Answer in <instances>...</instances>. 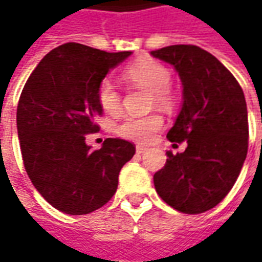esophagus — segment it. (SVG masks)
<instances>
[{
  "label": "esophagus",
  "mask_w": 262,
  "mask_h": 262,
  "mask_svg": "<svg viewBox=\"0 0 262 262\" xmlns=\"http://www.w3.org/2000/svg\"><path fill=\"white\" fill-rule=\"evenodd\" d=\"M147 150H148V148H147V147H143V146H137V148H136L137 155H143V153H146Z\"/></svg>",
  "instance_id": "34e87169"
}]
</instances>
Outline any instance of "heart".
I'll return each instance as SVG.
<instances>
[{
	"label": "heart",
	"mask_w": 262,
	"mask_h": 262,
	"mask_svg": "<svg viewBox=\"0 0 262 262\" xmlns=\"http://www.w3.org/2000/svg\"><path fill=\"white\" fill-rule=\"evenodd\" d=\"M122 76L128 83L150 92L159 107L167 109L172 106L173 99L167 89L172 81V74L163 64L150 58H143L126 67ZM96 96L106 114L116 115L121 111V95L111 80L106 78L100 81ZM162 125L163 121L157 115L126 116L116 126V134L136 143H148Z\"/></svg>",
	"instance_id": "obj_1"
}]
</instances>
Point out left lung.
<instances>
[{
	"label": "left lung",
	"instance_id": "obj_1",
	"mask_svg": "<svg viewBox=\"0 0 262 262\" xmlns=\"http://www.w3.org/2000/svg\"><path fill=\"white\" fill-rule=\"evenodd\" d=\"M150 54L173 66L182 81V107L166 137L188 144L184 153L166 151L155 188L178 211L200 214L229 194L247 159L245 96L226 67L198 46L172 45Z\"/></svg>",
	"mask_w": 262,
	"mask_h": 262
}]
</instances>
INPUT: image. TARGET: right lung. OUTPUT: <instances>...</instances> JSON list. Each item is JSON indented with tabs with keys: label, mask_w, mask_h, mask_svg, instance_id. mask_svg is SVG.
<instances>
[{
	"label": "right lung",
	"mask_w": 262,
	"mask_h": 262,
	"mask_svg": "<svg viewBox=\"0 0 262 262\" xmlns=\"http://www.w3.org/2000/svg\"><path fill=\"white\" fill-rule=\"evenodd\" d=\"M131 54L70 42L46 54L26 81L17 106L25 169L39 194L62 213L81 216L105 206L136 155L122 138H106L99 150L86 144L103 112L97 87Z\"/></svg>",
	"instance_id": "1"
}]
</instances>
